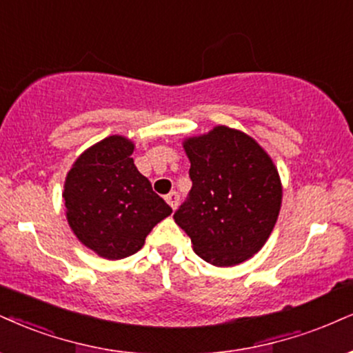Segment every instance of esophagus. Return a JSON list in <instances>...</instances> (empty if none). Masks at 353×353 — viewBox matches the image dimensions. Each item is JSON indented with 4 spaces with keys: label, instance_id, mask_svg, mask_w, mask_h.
<instances>
[{
    "label": "esophagus",
    "instance_id": "esophagus-1",
    "mask_svg": "<svg viewBox=\"0 0 353 353\" xmlns=\"http://www.w3.org/2000/svg\"><path fill=\"white\" fill-rule=\"evenodd\" d=\"M165 199H167L170 208H172V210H175V208L178 206V201H180V194H178L176 191H172V193H168L167 196H165Z\"/></svg>",
    "mask_w": 353,
    "mask_h": 353
}]
</instances>
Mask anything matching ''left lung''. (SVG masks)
Wrapping results in <instances>:
<instances>
[{"mask_svg": "<svg viewBox=\"0 0 353 353\" xmlns=\"http://www.w3.org/2000/svg\"><path fill=\"white\" fill-rule=\"evenodd\" d=\"M183 149L193 186L173 219L204 262H245L265 245L280 214L275 163L255 139L228 125L185 139Z\"/></svg>", "mask_w": 353, "mask_h": 353, "instance_id": "8db88e82", "label": "left lung"}]
</instances>
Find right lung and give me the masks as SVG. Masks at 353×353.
Instances as JSON below:
<instances>
[{
	"instance_id": "right-lung-1",
	"label": "right lung",
	"mask_w": 353,
	"mask_h": 353,
	"mask_svg": "<svg viewBox=\"0 0 353 353\" xmlns=\"http://www.w3.org/2000/svg\"><path fill=\"white\" fill-rule=\"evenodd\" d=\"M134 142L110 136L86 149L63 185L67 221L78 241L108 260L142 249L172 208L134 165Z\"/></svg>"
}]
</instances>
